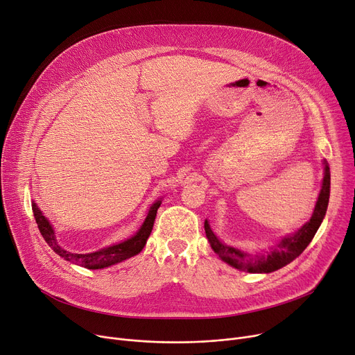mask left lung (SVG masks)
Instances as JSON below:
<instances>
[{"label":"left lung","mask_w":355,"mask_h":355,"mask_svg":"<svg viewBox=\"0 0 355 355\" xmlns=\"http://www.w3.org/2000/svg\"><path fill=\"white\" fill-rule=\"evenodd\" d=\"M329 199H330V168H329V165H327V162H324L322 186H321L311 219L294 234L283 237L275 249L253 256L248 252L234 249L232 246H226V244L222 243L213 233L207 220H205L206 237L210 243L211 249L214 250V253L234 268L248 271V272L276 271V270L284 267L286 264L291 263L295 257H298L306 250V248L313 240L314 234L317 233V230L324 219L327 206H329Z\"/></svg>","instance_id":"obj_1"}]
</instances>
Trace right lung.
<instances>
[{"instance_id":"add662e5","label":"right lung","mask_w":355,"mask_h":355,"mask_svg":"<svg viewBox=\"0 0 355 355\" xmlns=\"http://www.w3.org/2000/svg\"><path fill=\"white\" fill-rule=\"evenodd\" d=\"M160 203H162V200L159 199L150 206L145 222L142 223L141 229L136 232L132 237H129L128 240L121 241L118 244H112V246L101 249L94 253H88V254H76V253H69V252L64 250L55 239V232H53L52 226L46 220V217L42 214V211L38 209V206L34 202H33V211H34L35 222L38 225V229H40L42 237L45 239V241L49 244V248L53 252H55L58 256H61L67 261H72L75 264H79V266L91 268V270H98V268H105V267H109L112 264L121 263V261H123L129 257H133L142 252L148 237L152 233L155 217H156Z\"/></svg>"}]
</instances>
